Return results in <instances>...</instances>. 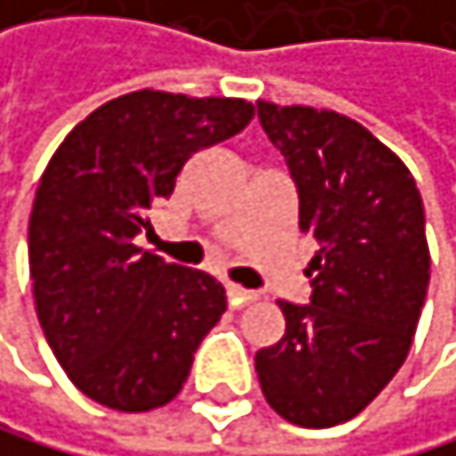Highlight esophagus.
<instances>
[{
  "label": "esophagus",
  "instance_id": "esophagus-1",
  "mask_svg": "<svg viewBox=\"0 0 456 456\" xmlns=\"http://www.w3.org/2000/svg\"><path fill=\"white\" fill-rule=\"evenodd\" d=\"M226 297H230L232 306H244V304H252L258 295L252 289H244V286H238V283H226Z\"/></svg>",
  "mask_w": 456,
  "mask_h": 456
}]
</instances>
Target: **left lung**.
Wrapping results in <instances>:
<instances>
[{
	"mask_svg": "<svg viewBox=\"0 0 456 456\" xmlns=\"http://www.w3.org/2000/svg\"><path fill=\"white\" fill-rule=\"evenodd\" d=\"M261 127L297 190V226L318 252L309 304L278 300L286 332L255 354L283 420H352L395 378L428 289L423 198L411 173L363 124L332 110L258 102Z\"/></svg>",
	"mask_w": 456,
	"mask_h": 456,
	"instance_id": "left-lung-1",
	"label": "left lung"
}]
</instances>
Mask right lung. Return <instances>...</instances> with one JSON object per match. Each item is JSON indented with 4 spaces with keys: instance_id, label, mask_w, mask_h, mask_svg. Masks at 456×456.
I'll list each match as a JSON object with an SVG mask.
<instances>
[{
    "instance_id": "right-lung-1",
    "label": "right lung",
    "mask_w": 456,
    "mask_h": 456,
    "mask_svg": "<svg viewBox=\"0 0 456 456\" xmlns=\"http://www.w3.org/2000/svg\"><path fill=\"white\" fill-rule=\"evenodd\" d=\"M252 116L244 99L135 90L93 110L50 159L28 226L36 314L90 400L150 411L187 383L195 349L226 309L224 286L133 240L183 164Z\"/></svg>"
}]
</instances>
